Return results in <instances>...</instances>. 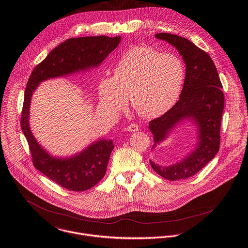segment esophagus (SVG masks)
I'll return each instance as SVG.
<instances>
[{
  "label": "esophagus",
  "instance_id": "34e87169",
  "mask_svg": "<svg viewBox=\"0 0 248 248\" xmlns=\"http://www.w3.org/2000/svg\"><path fill=\"white\" fill-rule=\"evenodd\" d=\"M127 130L130 132H135V131L139 130V126L137 124H131L127 126Z\"/></svg>",
  "mask_w": 248,
  "mask_h": 248
}]
</instances>
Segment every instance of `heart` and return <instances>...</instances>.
<instances>
[{
	"mask_svg": "<svg viewBox=\"0 0 248 248\" xmlns=\"http://www.w3.org/2000/svg\"><path fill=\"white\" fill-rule=\"evenodd\" d=\"M185 77V65L176 54L134 46L119 57L113 77L100 79L99 104L105 112L118 114L130 98L139 115L157 118L176 104Z\"/></svg>",
	"mask_w": 248,
	"mask_h": 248,
	"instance_id": "1",
	"label": "heart"
}]
</instances>
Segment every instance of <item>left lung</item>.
<instances>
[{
	"mask_svg": "<svg viewBox=\"0 0 248 248\" xmlns=\"http://www.w3.org/2000/svg\"><path fill=\"white\" fill-rule=\"evenodd\" d=\"M155 37L169 42L182 55L186 78L176 104L166 114L149 122L154 145L160 144L174 125L184 119L194 120L198 126V144L190 155L170 167H161L150 160L152 169L168 180L185 179L197 174L217 153L220 142V124L224 108L222 84L210 55L190 40L170 33Z\"/></svg>",
	"mask_w": 248,
	"mask_h": 248,
	"instance_id": "1",
	"label": "left lung"
}]
</instances>
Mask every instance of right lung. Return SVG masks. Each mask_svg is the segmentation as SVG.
<instances>
[{"label": "right lung", "instance_id": "right-lung-1", "mask_svg": "<svg viewBox=\"0 0 248 248\" xmlns=\"http://www.w3.org/2000/svg\"><path fill=\"white\" fill-rule=\"evenodd\" d=\"M120 42L121 36L70 38L51 50L33 69L28 80L20 124L29 144L33 166L67 190L86 191L99 183L106 172L109 157L114 149L113 142L102 139L74 157H51L36 142L30 129L29 114L32 93L43 80L99 66Z\"/></svg>", "mask_w": 248, "mask_h": 248}]
</instances>
